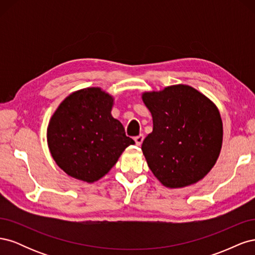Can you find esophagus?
Instances as JSON below:
<instances>
[{
	"label": "esophagus",
	"instance_id": "1",
	"mask_svg": "<svg viewBox=\"0 0 255 255\" xmlns=\"http://www.w3.org/2000/svg\"><path fill=\"white\" fill-rule=\"evenodd\" d=\"M143 135H138V136H136L135 138H134V140H135V143L137 144V145H140L141 143H142V141H143Z\"/></svg>",
	"mask_w": 255,
	"mask_h": 255
}]
</instances>
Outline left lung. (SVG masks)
<instances>
[{"instance_id": "left-lung-1", "label": "left lung", "mask_w": 255, "mask_h": 255, "mask_svg": "<svg viewBox=\"0 0 255 255\" xmlns=\"http://www.w3.org/2000/svg\"><path fill=\"white\" fill-rule=\"evenodd\" d=\"M153 130L141 150L156 179L168 188L202 180L217 161L222 145V120L210 99L188 85H172L142 94Z\"/></svg>"}]
</instances>
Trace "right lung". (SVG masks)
<instances>
[{
    "label": "right lung",
    "mask_w": 255,
    "mask_h": 255,
    "mask_svg": "<svg viewBox=\"0 0 255 255\" xmlns=\"http://www.w3.org/2000/svg\"><path fill=\"white\" fill-rule=\"evenodd\" d=\"M114 98L99 87L69 95L50 119L47 139L53 159L68 175L87 183L101 179L134 140L112 116Z\"/></svg>",
    "instance_id": "right-lung-1"
}]
</instances>
